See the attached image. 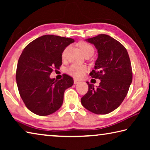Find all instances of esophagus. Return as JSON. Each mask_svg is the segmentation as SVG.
Listing matches in <instances>:
<instances>
[{
	"label": "esophagus",
	"mask_w": 150,
	"mask_h": 150,
	"mask_svg": "<svg viewBox=\"0 0 150 150\" xmlns=\"http://www.w3.org/2000/svg\"><path fill=\"white\" fill-rule=\"evenodd\" d=\"M79 83H80V81L78 79H74V84H78Z\"/></svg>",
	"instance_id": "esophagus-1"
}]
</instances>
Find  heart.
Wrapping results in <instances>:
<instances>
[{
  "instance_id": "1",
  "label": "heart",
  "mask_w": 150,
  "mask_h": 150,
  "mask_svg": "<svg viewBox=\"0 0 150 150\" xmlns=\"http://www.w3.org/2000/svg\"><path fill=\"white\" fill-rule=\"evenodd\" d=\"M79 46L81 51H82L84 54H87V53L89 52H94V49L92 45H90L89 44H88L87 42H81L79 44ZM69 48H70V46L69 45V46L66 47L64 49V50L63 51L62 57L63 58H65L66 56H67V52L68 51H69ZM87 68L86 66L73 63V64L71 65L69 67L67 68V73L68 74L73 76L74 77L81 78L85 75V73H86V71H87Z\"/></svg>"
}]
</instances>
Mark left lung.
<instances>
[{"label": "left lung", "instance_id": "1", "mask_svg": "<svg viewBox=\"0 0 150 150\" xmlns=\"http://www.w3.org/2000/svg\"><path fill=\"white\" fill-rule=\"evenodd\" d=\"M94 44L98 58L90 75L100 80L98 87L89 84L88 92L81 98L84 107L96 115H105L122 103L132 81V70L128 52L124 45L106 34L88 38Z\"/></svg>", "mask_w": 150, "mask_h": 150}]
</instances>
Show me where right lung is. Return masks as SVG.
<instances>
[{"label":"right lung","instance_id":"add662e5","mask_svg":"<svg viewBox=\"0 0 150 150\" xmlns=\"http://www.w3.org/2000/svg\"><path fill=\"white\" fill-rule=\"evenodd\" d=\"M74 40L54 35H42L24 48L18 62L16 83L25 105L33 113L47 116L62 106L65 91L73 79L64 74L59 81L51 79L62 64V53Z\"/></svg>","mask_w":150,"mask_h":150}]
</instances>
